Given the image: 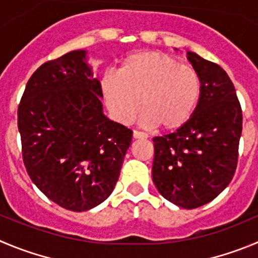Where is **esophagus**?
<instances>
[{"label":"esophagus","mask_w":258,"mask_h":258,"mask_svg":"<svg viewBox=\"0 0 258 258\" xmlns=\"http://www.w3.org/2000/svg\"><path fill=\"white\" fill-rule=\"evenodd\" d=\"M148 135L144 134L141 131H137V130H134V139H146Z\"/></svg>","instance_id":"esophagus-1"}]
</instances>
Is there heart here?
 <instances>
[{
  "label": "heart",
  "instance_id": "b5f03b06",
  "mask_svg": "<svg viewBox=\"0 0 258 258\" xmlns=\"http://www.w3.org/2000/svg\"><path fill=\"white\" fill-rule=\"evenodd\" d=\"M103 98L117 121L128 123L140 110L149 124L177 131L199 107L202 81L199 72L167 53L137 52L127 57L118 75L100 80Z\"/></svg>",
  "mask_w": 258,
  "mask_h": 258
}]
</instances>
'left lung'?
Wrapping results in <instances>:
<instances>
[{
    "instance_id": "8db88e82",
    "label": "left lung",
    "mask_w": 258,
    "mask_h": 258,
    "mask_svg": "<svg viewBox=\"0 0 258 258\" xmlns=\"http://www.w3.org/2000/svg\"><path fill=\"white\" fill-rule=\"evenodd\" d=\"M187 58L201 78V99L187 124L153 139V180L168 201L196 209L230 183L237 169L243 117L227 72L194 52H187Z\"/></svg>"
}]
</instances>
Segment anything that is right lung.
Masks as SVG:
<instances>
[{
  "mask_svg": "<svg viewBox=\"0 0 258 258\" xmlns=\"http://www.w3.org/2000/svg\"><path fill=\"white\" fill-rule=\"evenodd\" d=\"M99 80L79 49L31 75L18 109L30 179L66 210L86 211L117 183L132 131L103 114Z\"/></svg>",
  "mask_w": 258,
  "mask_h": 258,
  "instance_id": "right-lung-1",
  "label": "right lung"
}]
</instances>
